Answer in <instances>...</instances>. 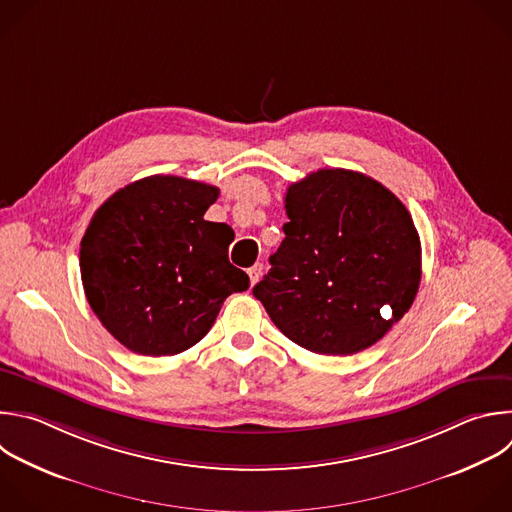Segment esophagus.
Returning <instances> with one entry per match:
<instances>
[{
	"mask_svg": "<svg viewBox=\"0 0 512 512\" xmlns=\"http://www.w3.org/2000/svg\"><path fill=\"white\" fill-rule=\"evenodd\" d=\"M263 275V263H255L251 269H249V279H251V285H255Z\"/></svg>",
	"mask_w": 512,
	"mask_h": 512,
	"instance_id": "34e87169",
	"label": "esophagus"
}]
</instances>
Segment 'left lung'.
<instances>
[{
	"label": "left lung",
	"instance_id": "obj_1",
	"mask_svg": "<svg viewBox=\"0 0 512 512\" xmlns=\"http://www.w3.org/2000/svg\"><path fill=\"white\" fill-rule=\"evenodd\" d=\"M285 239L253 287L293 344L352 356L382 339L414 303L422 247L402 201L378 181L321 168L285 195Z\"/></svg>",
	"mask_w": 512,
	"mask_h": 512
}]
</instances>
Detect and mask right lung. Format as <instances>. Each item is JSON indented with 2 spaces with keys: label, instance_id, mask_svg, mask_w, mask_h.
<instances>
[{
  "label": "right lung",
  "instance_id": "1",
  "mask_svg": "<svg viewBox=\"0 0 512 512\" xmlns=\"http://www.w3.org/2000/svg\"><path fill=\"white\" fill-rule=\"evenodd\" d=\"M219 189L170 175L116 191L80 243L86 299L118 342L140 356L181 354L209 333L223 301L249 289L229 261L233 229L205 221Z\"/></svg>",
  "mask_w": 512,
  "mask_h": 512
}]
</instances>
